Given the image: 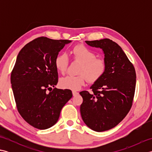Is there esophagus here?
I'll use <instances>...</instances> for the list:
<instances>
[{
	"instance_id": "34e87169",
	"label": "esophagus",
	"mask_w": 152,
	"mask_h": 152,
	"mask_svg": "<svg viewBox=\"0 0 152 152\" xmlns=\"http://www.w3.org/2000/svg\"><path fill=\"white\" fill-rule=\"evenodd\" d=\"M78 94V92H76V91H72V95H73V96H76V95H77Z\"/></svg>"
}]
</instances>
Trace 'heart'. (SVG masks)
<instances>
[{"instance_id":"1","label":"heart","mask_w":152,"mask_h":152,"mask_svg":"<svg viewBox=\"0 0 152 152\" xmlns=\"http://www.w3.org/2000/svg\"><path fill=\"white\" fill-rule=\"evenodd\" d=\"M74 61L81 63L78 70L79 76H66L61 78L59 86L61 88L76 91L85 84L86 80L89 83L97 81L104 74L106 64L105 61L96 58L94 51L83 45L74 46L70 51ZM69 64V59L65 53L59 54L55 59V65L57 70L64 74Z\"/></svg>"}]
</instances>
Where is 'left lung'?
<instances>
[{
  "instance_id": "left-lung-1",
  "label": "left lung",
  "mask_w": 152,
  "mask_h": 152,
  "mask_svg": "<svg viewBox=\"0 0 152 152\" xmlns=\"http://www.w3.org/2000/svg\"><path fill=\"white\" fill-rule=\"evenodd\" d=\"M89 46L104 51V74L91 86V93H80L83 98L80 113L83 122L91 129L102 132L119 124L133 105L136 72L119 45L108 38L86 41Z\"/></svg>"
}]
</instances>
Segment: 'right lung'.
<instances>
[{"mask_svg":"<svg viewBox=\"0 0 152 152\" xmlns=\"http://www.w3.org/2000/svg\"><path fill=\"white\" fill-rule=\"evenodd\" d=\"M70 42L37 38L19 51L13 68L11 83L18 110L25 121L38 129L56 124L61 109L72 96L71 90L55 88L58 82L55 59Z\"/></svg>","mask_w":152,"mask_h":152,"instance_id":"right-lung-1","label":"right lung"}]
</instances>
